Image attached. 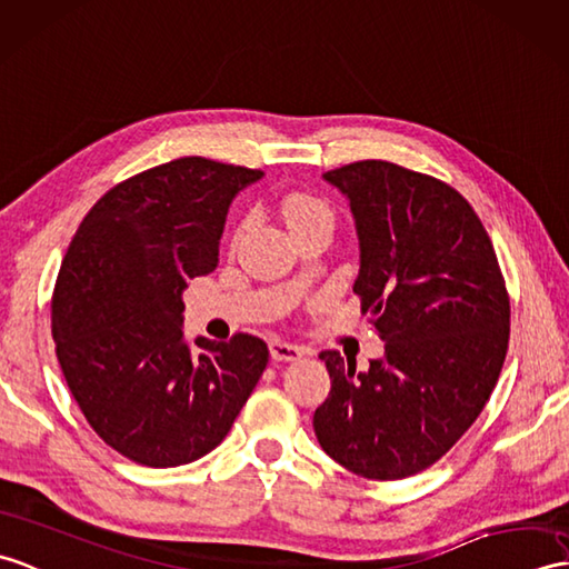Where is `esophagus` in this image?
Wrapping results in <instances>:
<instances>
[{
	"instance_id": "esophagus-1",
	"label": "esophagus",
	"mask_w": 569,
	"mask_h": 569,
	"mask_svg": "<svg viewBox=\"0 0 569 569\" xmlns=\"http://www.w3.org/2000/svg\"><path fill=\"white\" fill-rule=\"evenodd\" d=\"M269 351H271V359L273 361H298L306 356L308 351L298 347V345H288V341H281V339H273L269 345Z\"/></svg>"
}]
</instances>
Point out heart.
Returning a JSON list of instances; mask_svg holds the SVG:
<instances>
[{
  "mask_svg": "<svg viewBox=\"0 0 569 569\" xmlns=\"http://www.w3.org/2000/svg\"><path fill=\"white\" fill-rule=\"evenodd\" d=\"M281 210H283V218H286L290 230L306 228V224H310V222H332V208H329L325 201H320V198H315V196H302V193L288 196L283 206H281ZM244 224L240 230H237V240L242 237Z\"/></svg>",
  "mask_w": 569,
  "mask_h": 569,
  "instance_id": "heart-1",
  "label": "heart"
}]
</instances>
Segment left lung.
Returning <instances> with one entry per match:
<instances>
[{
    "instance_id": "obj_1",
    "label": "left lung",
    "mask_w": 569,
    "mask_h": 569,
    "mask_svg": "<svg viewBox=\"0 0 569 569\" xmlns=\"http://www.w3.org/2000/svg\"><path fill=\"white\" fill-rule=\"evenodd\" d=\"M359 234L353 293L386 341L368 371L322 351L329 388L312 427L322 451L368 480H402L463 436L497 386L509 298L495 247L448 183L366 160L322 174Z\"/></svg>"
}]
</instances>
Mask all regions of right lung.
I'll list each match as a JSON object with an SVG mask.
<instances>
[{
	"label": "right lung",
	"instance_id": "obj_1",
	"mask_svg": "<svg viewBox=\"0 0 569 569\" xmlns=\"http://www.w3.org/2000/svg\"><path fill=\"white\" fill-rule=\"evenodd\" d=\"M259 169L181 157L103 193L52 293V341L101 439L150 468L193 463L228 436L269 349L252 335L183 337V290L218 267L230 203Z\"/></svg>",
	"mask_w": 569,
	"mask_h": 569
}]
</instances>
